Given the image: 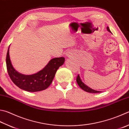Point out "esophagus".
I'll return each instance as SVG.
<instances>
[{
	"label": "esophagus",
	"instance_id": "obj_1",
	"mask_svg": "<svg viewBox=\"0 0 129 129\" xmlns=\"http://www.w3.org/2000/svg\"><path fill=\"white\" fill-rule=\"evenodd\" d=\"M66 55L67 57H71V54H70V53L69 52H67L66 53Z\"/></svg>",
	"mask_w": 129,
	"mask_h": 129
}]
</instances>
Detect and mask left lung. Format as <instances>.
Here are the masks:
<instances>
[{
  "label": "left lung",
  "instance_id": "1",
  "mask_svg": "<svg viewBox=\"0 0 129 129\" xmlns=\"http://www.w3.org/2000/svg\"><path fill=\"white\" fill-rule=\"evenodd\" d=\"M107 30H108V32H110L111 33V31H110V28H109L108 27H107ZM76 81L77 84L79 85V86L81 87V88L84 90V91H85L86 92H88V93H101V91H97V90H95L92 89L91 88H90L89 87L87 86V85H86L82 81L81 79H80V77L79 76V75H77V78H76Z\"/></svg>",
  "mask_w": 129,
  "mask_h": 129
}]
</instances>
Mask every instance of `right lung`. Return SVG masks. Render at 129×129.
Listing matches in <instances>:
<instances>
[{
  "label": "right lung",
  "instance_id": "obj_1",
  "mask_svg": "<svg viewBox=\"0 0 129 129\" xmlns=\"http://www.w3.org/2000/svg\"><path fill=\"white\" fill-rule=\"evenodd\" d=\"M9 47L6 57L7 69L13 83L19 88L30 92L39 91L49 86L54 79L55 73L60 66L64 63V58H54L47 66L35 74L26 75L18 72L11 63L9 54Z\"/></svg>",
  "mask_w": 129,
  "mask_h": 129
}]
</instances>
